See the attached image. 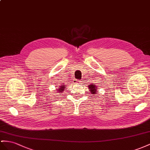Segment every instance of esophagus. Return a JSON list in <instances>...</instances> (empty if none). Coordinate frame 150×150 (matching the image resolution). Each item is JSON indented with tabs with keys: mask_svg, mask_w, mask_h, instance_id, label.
Returning <instances> with one entry per match:
<instances>
[{
	"mask_svg": "<svg viewBox=\"0 0 150 150\" xmlns=\"http://www.w3.org/2000/svg\"><path fill=\"white\" fill-rule=\"evenodd\" d=\"M74 83H75V84H79V83H80V80H74Z\"/></svg>",
	"mask_w": 150,
	"mask_h": 150,
	"instance_id": "obj_1",
	"label": "esophagus"
}]
</instances>
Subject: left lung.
<instances>
[{"instance_id": "1", "label": "left lung", "mask_w": 150, "mask_h": 150, "mask_svg": "<svg viewBox=\"0 0 150 150\" xmlns=\"http://www.w3.org/2000/svg\"><path fill=\"white\" fill-rule=\"evenodd\" d=\"M88 87L89 88V93H91V94H96L98 93V87L94 83H92L91 84H88Z\"/></svg>"}]
</instances>
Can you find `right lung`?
I'll return each instance as SVG.
<instances>
[{
	"label": "right lung",
	"instance_id": "obj_1",
	"mask_svg": "<svg viewBox=\"0 0 150 150\" xmlns=\"http://www.w3.org/2000/svg\"><path fill=\"white\" fill-rule=\"evenodd\" d=\"M65 86H66V84H63V85H61V86L58 87L59 89H57V93H62V92H63L64 89H66V87H65Z\"/></svg>",
	"mask_w": 150,
	"mask_h": 150
}]
</instances>
